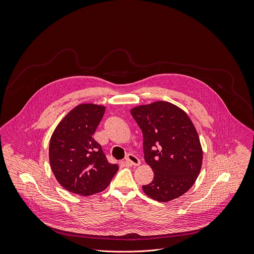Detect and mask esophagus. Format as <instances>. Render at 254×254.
Wrapping results in <instances>:
<instances>
[{
  "label": "esophagus",
  "mask_w": 254,
  "mask_h": 254,
  "mask_svg": "<svg viewBox=\"0 0 254 254\" xmlns=\"http://www.w3.org/2000/svg\"><path fill=\"white\" fill-rule=\"evenodd\" d=\"M126 162H127V165L132 166V167H136V166H139V165H140V160H139L136 156H134V155H132V154L127 155V157H126Z\"/></svg>",
  "instance_id": "obj_1"
}]
</instances>
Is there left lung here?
<instances>
[{"instance_id": "8db88e82", "label": "left lung", "mask_w": 254, "mask_h": 254, "mask_svg": "<svg viewBox=\"0 0 254 254\" xmlns=\"http://www.w3.org/2000/svg\"><path fill=\"white\" fill-rule=\"evenodd\" d=\"M143 134L145 162L154 179L142 189L148 197L169 201L185 194L199 174L202 150L190 118L177 106L157 101L133 108Z\"/></svg>"}]
</instances>
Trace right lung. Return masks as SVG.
Listing matches in <instances>:
<instances>
[{
  "label": "right lung",
  "instance_id": "add662e5",
  "mask_svg": "<svg viewBox=\"0 0 254 254\" xmlns=\"http://www.w3.org/2000/svg\"><path fill=\"white\" fill-rule=\"evenodd\" d=\"M105 107L81 104L58 124L50 141L51 168L59 184L71 193L90 196L103 191L119 166L110 164L92 138Z\"/></svg>",
  "mask_w": 254,
  "mask_h": 254
}]
</instances>
